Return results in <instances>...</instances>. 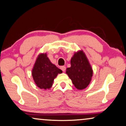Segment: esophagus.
Returning <instances> with one entry per match:
<instances>
[{
  "label": "esophagus",
  "instance_id": "obj_1",
  "mask_svg": "<svg viewBox=\"0 0 126 126\" xmlns=\"http://www.w3.org/2000/svg\"><path fill=\"white\" fill-rule=\"evenodd\" d=\"M60 69H61L63 72L66 71V67L65 66H61L60 67Z\"/></svg>",
  "mask_w": 126,
  "mask_h": 126
}]
</instances>
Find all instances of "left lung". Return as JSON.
<instances>
[{"label": "left lung", "instance_id": "obj_1", "mask_svg": "<svg viewBox=\"0 0 126 126\" xmlns=\"http://www.w3.org/2000/svg\"><path fill=\"white\" fill-rule=\"evenodd\" d=\"M66 74L79 90L85 89L89 85L93 70L83 51L74 53L71 59V67L67 68Z\"/></svg>", "mask_w": 126, "mask_h": 126}]
</instances>
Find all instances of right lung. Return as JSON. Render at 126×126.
Returning <instances> with one entry per match:
<instances>
[{
	"label": "right lung",
	"instance_id": "right-lung-1",
	"mask_svg": "<svg viewBox=\"0 0 126 126\" xmlns=\"http://www.w3.org/2000/svg\"><path fill=\"white\" fill-rule=\"evenodd\" d=\"M62 71L51 63L47 53H40L32 70V77L35 83L40 89H49L53 80Z\"/></svg>",
	"mask_w": 126,
	"mask_h": 126
}]
</instances>
